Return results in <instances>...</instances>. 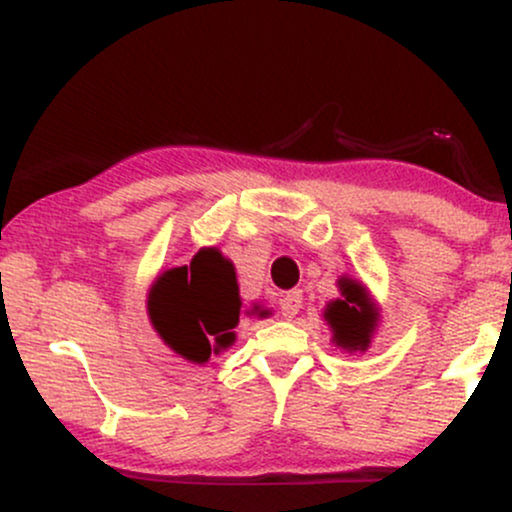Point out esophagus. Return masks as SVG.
I'll return each mask as SVG.
<instances>
[{"instance_id":"1","label":"esophagus","mask_w":512,"mask_h":512,"mask_svg":"<svg viewBox=\"0 0 512 512\" xmlns=\"http://www.w3.org/2000/svg\"><path fill=\"white\" fill-rule=\"evenodd\" d=\"M279 305H281V315L289 317V320H291V317H296L298 310L303 308V293L298 291V289L284 293V296H281Z\"/></svg>"}]
</instances>
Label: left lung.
Masks as SVG:
<instances>
[{
    "label": "left lung",
    "mask_w": 512,
    "mask_h": 512,
    "mask_svg": "<svg viewBox=\"0 0 512 512\" xmlns=\"http://www.w3.org/2000/svg\"><path fill=\"white\" fill-rule=\"evenodd\" d=\"M339 291H342V298L325 308V320L332 327L334 344L346 351H366L375 325H378V310L370 303L363 284L354 279L342 276Z\"/></svg>",
    "instance_id": "left-lung-1"
}]
</instances>
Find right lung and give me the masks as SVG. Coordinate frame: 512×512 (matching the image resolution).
Returning <instances> with one entry per match:
<instances>
[{"label":"right lung","instance_id":"1","mask_svg":"<svg viewBox=\"0 0 512 512\" xmlns=\"http://www.w3.org/2000/svg\"><path fill=\"white\" fill-rule=\"evenodd\" d=\"M240 305L236 267L216 248H202L190 264L166 269L146 301L158 337L192 363H207L236 342Z\"/></svg>","mask_w":512,"mask_h":512}]
</instances>
